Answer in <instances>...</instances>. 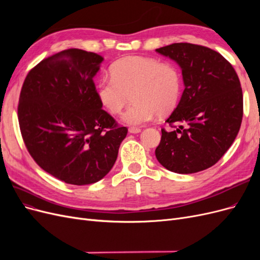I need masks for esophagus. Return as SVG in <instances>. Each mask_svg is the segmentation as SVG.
I'll use <instances>...</instances> for the list:
<instances>
[{
    "label": "esophagus",
    "mask_w": 260,
    "mask_h": 260,
    "mask_svg": "<svg viewBox=\"0 0 260 260\" xmlns=\"http://www.w3.org/2000/svg\"><path fill=\"white\" fill-rule=\"evenodd\" d=\"M129 132L132 133V135H136V133H140L141 129L140 128H136V127H131L129 128Z\"/></svg>",
    "instance_id": "esophagus-1"
}]
</instances>
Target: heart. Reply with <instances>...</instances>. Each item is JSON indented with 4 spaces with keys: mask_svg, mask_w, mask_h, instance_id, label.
<instances>
[{
    "mask_svg": "<svg viewBox=\"0 0 260 260\" xmlns=\"http://www.w3.org/2000/svg\"><path fill=\"white\" fill-rule=\"evenodd\" d=\"M112 78L98 83V98L107 111L119 114L129 100L133 103L122 115L129 125H141L158 114L170 113L180 99L181 77L175 66L154 58L128 56L111 67Z\"/></svg>",
    "mask_w": 260,
    "mask_h": 260,
    "instance_id": "1",
    "label": "heart"
}]
</instances>
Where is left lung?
<instances>
[{
    "label": "left lung",
    "instance_id": "left-lung-1",
    "mask_svg": "<svg viewBox=\"0 0 260 260\" xmlns=\"http://www.w3.org/2000/svg\"><path fill=\"white\" fill-rule=\"evenodd\" d=\"M182 70L184 91L161 129L157 160L177 174L205 170L221 158L237 138L243 117L239 77L221 54L206 46L174 43L156 50Z\"/></svg>",
    "mask_w": 260,
    "mask_h": 260
}]
</instances>
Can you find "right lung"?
<instances>
[{"instance_id": "add662e5", "label": "right lung", "mask_w": 260, "mask_h": 260, "mask_svg": "<svg viewBox=\"0 0 260 260\" xmlns=\"http://www.w3.org/2000/svg\"><path fill=\"white\" fill-rule=\"evenodd\" d=\"M104 58L68 49L43 59L22 84L18 121L23 142L44 171L69 184L103 179L128 129L102 109L93 78Z\"/></svg>"}]
</instances>
